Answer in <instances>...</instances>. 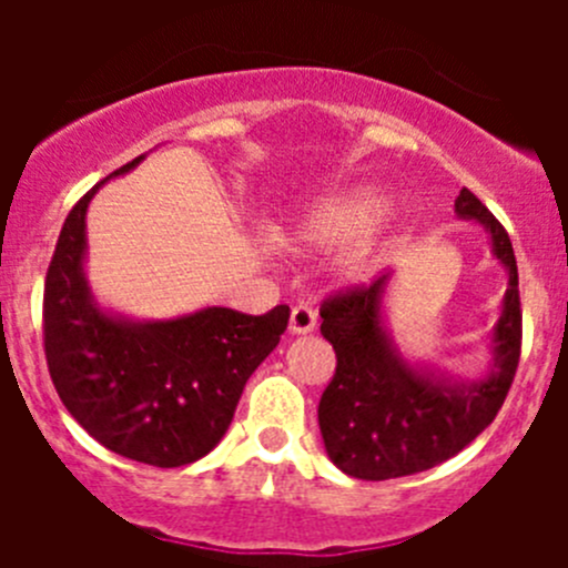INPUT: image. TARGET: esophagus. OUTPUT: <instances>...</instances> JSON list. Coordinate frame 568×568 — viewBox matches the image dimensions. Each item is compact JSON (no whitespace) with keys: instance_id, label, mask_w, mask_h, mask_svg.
Instances as JSON below:
<instances>
[{"instance_id":"obj_1","label":"esophagus","mask_w":568,"mask_h":568,"mask_svg":"<svg viewBox=\"0 0 568 568\" xmlns=\"http://www.w3.org/2000/svg\"><path fill=\"white\" fill-rule=\"evenodd\" d=\"M313 329H316V311L311 305H294L288 321L291 335H307Z\"/></svg>"}]
</instances>
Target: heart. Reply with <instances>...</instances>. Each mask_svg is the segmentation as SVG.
<instances>
[{
	"label": "heart",
	"instance_id": "1",
	"mask_svg": "<svg viewBox=\"0 0 568 568\" xmlns=\"http://www.w3.org/2000/svg\"><path fill=\"white\" fill-rule=\"evenodd\" d=\"M385 205L387 200L374 186L326 194L296 216L291 225V244L302 252H335L352 243L343 255V272L359 277L374 255L376 231L371 227L385 214Z\"/></svg>",
	"mask_w": 568,
	"mask_h": 568
}]
</instances>
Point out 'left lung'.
Wrapping results in <instances>:
<instances>
[{
  "instance_id": "left-lung-1",
  "label": "left lung",
  "mask_w": 568,
  "mask_h": 568,
  "mask_svg": "<svg viewBox=\"0 0 568 568\" xmlns=\"http://www.w3.org/2000/svg\"><path fill=\"white\" fill-rule=\"evenodd\" d=\"M454 211L484 227L508 274L484 376L456 379L400 354L387 321L393 274L321 307V335L335 348L337 368L321 395L318 428L326 456L352 478H400L448 462L495 420L517 374L523 313L511 239L469 189H462Z\"/></svg>"
}]
</instances>
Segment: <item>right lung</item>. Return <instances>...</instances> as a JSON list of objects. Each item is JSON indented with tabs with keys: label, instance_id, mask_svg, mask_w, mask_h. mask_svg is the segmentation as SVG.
<instances>
[{
	"label": "right lung",
	"instance_id": "1",
	"mask_svg": "<svg viewBox=\"0 0 568 568\" xmlns=\"http://www.w3.org/2000/svg\"><path fill=\"white\" fill-rule=\"evenodd\" d=\"M123 164L68 214L43 291L51 382L73 420L112 454L183 467L220 445L252 371L288 326V305L263 316L200 307L173 318H131L95 300L88 266V205Z\"/></svg>",
	"mask_w": 568,
	"mask_h": 568
}]
</instances>
